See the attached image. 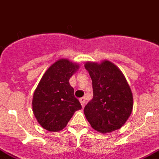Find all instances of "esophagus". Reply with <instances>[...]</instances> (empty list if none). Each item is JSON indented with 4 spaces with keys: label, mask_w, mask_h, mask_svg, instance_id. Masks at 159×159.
<instances>
[{
    "label": "esophagus",
    "mask_w": 159,
    "mask_h": 159,
    "mask_svg": "<svg viewBox=\"0 0 159 159\" xmlns=\"http://www.w3.org/2000/svg\"><path fill=\"white\" fill-rule=\"evenodd\" d=\"M79 101H80V103H81L82 107H84V105H85V99H84V97H81L79 99Z\"/></svg>",
    "instance_id": "34e87169"
}]
</instances>
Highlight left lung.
<instances>
[{"label":"left lung","instance_id":"1","mask_svg":"<svg viewBox=\"0 0 159 159\" xmlns=\"http://www.w3.org/2000/svg\"><path fill=\"white\" fill-rule=\"evenodd\" d=\"M84 67L92 79L93 97L84 109L85 118L95 130L111 133L121 128L133 111L130 87L121 71L108 60L87 62Z\"/></svg>","mask_w":159,"mask_h":159}]
</instances>
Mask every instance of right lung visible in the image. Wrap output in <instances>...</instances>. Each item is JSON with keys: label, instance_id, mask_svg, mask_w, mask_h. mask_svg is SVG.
Returning a JSON list of instances; mask_svg holds the SVG:
<instances>
[{"label": "right lung", "instance_id": "add662e5", "mask_svg": "<svg viewBox=\"0 0 159 159\" xmlns=\"http://www.w3.org/2000/svg\"><path fill=\"white\" fill-rule=\"evenodd\" d=\"M78 67L68 59H59L45 71L35 89L33 112L38 123L48 131L64 129L75 111L81 109L69 83Z\"/></svg>", "mask_w": 159, "mask_h": 159}]
</instances>
